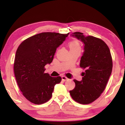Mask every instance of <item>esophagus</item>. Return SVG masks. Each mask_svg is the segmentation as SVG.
<instances>
[{
	"mask_svg": "<svg viewBox=\"0 0 125 125\" xmlns=\"http://www.w3.org/2000/svg\"><path fill=\"white\" fill-rule=\"evenodd\" d=\"M61 78H62V80L63 81H66V80H68V78L64 76H61Z\"/></svg>",
	"mask_w": 125,
	"mask_h": 125,
	"instance_id": "34e87169",
	"label": "esophagus"
}]
</instances>
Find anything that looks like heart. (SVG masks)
I'll return each mask as SVG.
<instances>
[{
  "label": "heart",
  "mask_w": 125,
  "mask_h": 125,
  "mask_svg": "<svg viewBox=\"0 0 125 125\" xmlns=\"http://www.w3.org/2000/svg\"><path fill=\"white\" fill-rule=\"evenodd\" d=\"M69 47L71 49H80V45L78 42L77 41H73L70 42Z\"/></svg>",
  "instance_id": "b5f03b06"
}]
</instances>
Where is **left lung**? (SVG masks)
Segmentation results:
<instances>
[{
    "instance_id": "8db88e82",
    "label": "left lung",
    "mask_w": 125,
    "mask_h": 125,
    "mask_svg": "<svg viewBox=\"0 0 125 125\" xmlns=\"http://www.w3.org/2000/svg\"><path fill=\"white\" fill-rule=\"evenodd\" d=\"M71 36L83 44L80 65L85 71L82 73L81 81L73 80L76 86L69 93L75 101L88 104L98 98L105 90L112 71V56L106 44L100 39L85 36L79 32Z\"/></svg>"
}]
</instances>
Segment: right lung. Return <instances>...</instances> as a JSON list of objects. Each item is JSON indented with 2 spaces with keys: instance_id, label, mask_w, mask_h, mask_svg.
Here are the masks:
<instances>
[{
  "instance_id": "obj_1",
  "label": "right lung",
  "mask_w": 125,
  "mask_h": 125,
  "mask_svg": "<svg viewBox=\"0 0 125 125\" xmlns=\"http://www.w3.org/2000/svg\"><path fill=\"white\" fill-rule=\"evenodd\" d=\"M69 35L42 32L23 41L15 55L14 73L24 96L32 103L42 104L52 97L54 85L61 77H53L44 68L52 62L56 49Z\"/></svg>"
}]
</instances>
